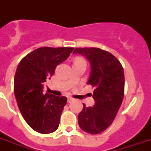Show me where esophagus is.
<instances>
[{"label": "esophagus", "instance_id": "34e87169", "mask_svg": "<svg viewBox=\"0 0 151 151\" xmlns=\"http://www.w3.org/2000/svg\"><path fill=\"white\" fill-rule=\"evenodd\" d=\"M73 100V98H68V99H67V102H68V103H71Z\"/></svg>", "mask_w": 151, "mask_h": 151}]
</instances>
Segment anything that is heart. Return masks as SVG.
Wrapping results in <instances>:
<instances>
[{
  "instance_id": "heart-1",
  "label": "heart",
  "mask_w": 151,
  "mask_h": 151,
  "mask_svg": "<svg viewBox=\"0 0 151 151\" xmlns=\"http://www.w3.org/2000/svg\"><path fill=\"white\" fill-rule=\"evenodd\" d=\"M76 61H83L82 59H79V58H78V59H76V60H75V62Z\"/></svg>"
}]
</instances>
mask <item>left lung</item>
<instances>
[{
  "mask_svg": "<svg viewBox=\"0 0 151 151\" xmlns=\"http://www.w3.org/2000/svg\"><path fill=\"white\" fill-rule=\"evenodd\" d=\"M73 54L82 55L91 65L88 85L94 88L92 107L78 114V124L83 131L99 134L110 124L122 105L124 92V70L119 60L110 52L98 48H75Z\"/></svg>",
  "mask_w": 151,
  "mask_h": 151,
  "instance_id": "1",
  "label": "left lung"
}]
</instances>
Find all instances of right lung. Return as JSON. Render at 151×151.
I'll return each instance as SVG.
<instances>
[{"label":"right lung","mask_w":151,"mask_h":151,"mask_svg":"<svg viewBox=\"0 0 151 151\" xmlns=\"http://www.w3.org/2000/svg\"><path fill=\"white\" fill-rule=\"evenodd\" d=\"M73 48L43 47L26 55L18 65L14 92L18 106L27 123L40 133H52L58 129L67 98L44 92L46 80L65 61Z\"/></svg>","instance_id":"add662e5"}]
</instances>
